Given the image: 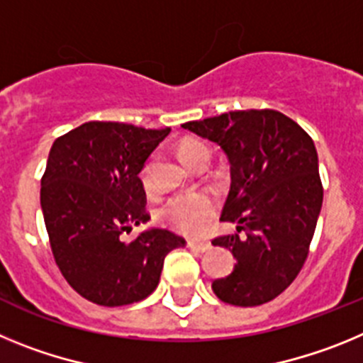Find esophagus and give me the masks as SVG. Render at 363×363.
<instances>
[{
	"instance_id": "esophagus-1",
	"label": "esophagus",
	"mask_w": 363,
	"mask_h": 363,
	"mask_svg": "<svg viewBox=\"0 0 363 363\" xmlns=\"http://www.w3.org/2000/svg\"><path fill=\"white\" fill-rule=\"evenodd\" d=\"M187 245L191 247V249H194V251H198V252H207L211 249V243L203 242V240H189Z\"/></svg>"
}]
</instances>
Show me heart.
Listing matches in <instances>:
<instances>
[{"instance_id": "1", "label": "heart", "mask_w": 363, "mask_h": 363, "mask_svg": "<svg viewBox=\"0 0 363 363\" xmlns=\"http://www.w3.org/2000/svg\"><path fill=\"white\" fill-rule=\"evenodd\" d=\"M178 152L185 163H191L194 156L200 152H209L207 143L200 140H185L179 143ZM143 191L149 194L154 191V179L152 171H150V163H145L140 172ZM218 213V203L214 196L209 192H184V194H176L169 198L165 203L158 209L160 221L165 225L172 227L174 230H179L184 234H200L213 223Z\"/></svg>"}]
</instances>
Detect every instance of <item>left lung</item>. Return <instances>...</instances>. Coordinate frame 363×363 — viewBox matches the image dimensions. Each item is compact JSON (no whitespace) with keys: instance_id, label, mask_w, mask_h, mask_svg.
Returning a JSON list of instances; mask_svg holds the SVG:
<instances>
[{"instance_id":"1","label":"left lung","mask_w":363,"mask_h":363,"mask_svg":"<svg viewBox=\"0 0 363 363\" xmlns=\"http://www.w3.org/2000/svg\"><path fill=\"white\" fill-rule=\"evenodd\" d=\"M182 127L220 145L230 163V191L220 220L236 223L243 234L213 240L236 258L229 277L213 281L214 294L238 307L274 300L306 264L322 209L313 140L272 108L234 111Z\"/></svg>"}]
</instances>
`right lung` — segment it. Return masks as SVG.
<instances>
[{
	"instance_id": "add662e5",
	"label": "right lung",
	"mask_w": 363,
	"mask_h": 363,
	"mask_svg": "<svg viewBox=\"0 0 363 363\" xmlns=\"http://www.w3.org/2000/svg\"><path fill=\"white\" fill-rule=\"evenodd\" d=\"M171 129L89 121L52 143L41 178V209L50 249L76 293L105 307L129 306L158 287L163 259L185 240L150 229L140 172Z\"/></svg>"
}]
</instances>
